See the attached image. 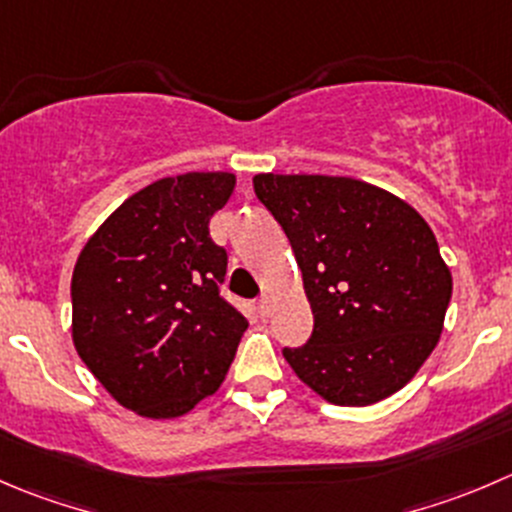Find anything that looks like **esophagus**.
<instances>
[{
  "label": "esophagus",
  "mask_w": 512,
  "mask_h": 512,
  "mask_svg": "<svg viewBox=\"0 0 512 512\" xmlns=\"http://www.w3.org/2000/svg\"><path fill=\"white\" fill-rule=\"evenodd\" d=\"M257 310H260L262 317H267L272 312V297L270 295H262L260 302H257Z\"/></svg>",
  "instance_id": "obj_1"
}]
</instances>
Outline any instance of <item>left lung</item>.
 <instances>
[{
    "mask_svg": "<svg viewBox=\"0 0 512 512\" xmlns=\"http://www.w3.org/2000/svg\"><path fill=\"white\" fill-rule=\"evenodd\" d=\"M285 230L315 327L282 355L322 400L365 408L405 388L440 340L453 275L415 207L352 177H252Z\"/></svg>",
    "mask_w": 512,
    "mask_h": 512,
    "instance_id": "8db88e82",
    "label": "left lung"
}]
</instances>
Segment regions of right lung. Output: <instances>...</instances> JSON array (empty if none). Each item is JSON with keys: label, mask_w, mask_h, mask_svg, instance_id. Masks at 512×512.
<instances>
[{"label": "right lung", "mask_w": 512, "mask_h": 512, "mask_svg": "<svg viewBox=\"0 0 512 512\" xmlns=\"http://www.w3.org/2000/svg\"><path fill=\"white\" fill-rule=\"evenodd\" d=\"M232 172L162 177L97 227L72 272V342L122 408L187 415L220 390L247 320L220 297L227 252L210 217Z\"/></svg>", "instance_id": "right-lung-1"}]
</instances>
